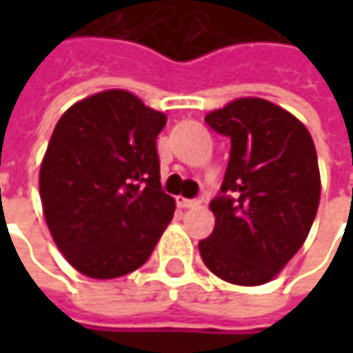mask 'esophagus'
<instances>
[{"mask_svg":"<svg viewBox=\"0 0 353 353\" xmlns=\"http://www.w3.org/2000/svg\"><path fill=\"white\" fill-rule=\"evenodd\" d=\"M176 204L181 206V208H196L202 204V200H188V198H179L176 200Z\"/></svg>","mask_w":353,"mask_h":353,"instance_id":"obj_1","label":"esophagus"}]
</instances>
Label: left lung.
Returning a JSON list of instances; mask_svg holds the SVG:
<instances>
[{
	"mask_svg": "<svg viewBox=\"0 0 353 353\" xmlns=\"http://www.w3.org/2000/svg\"><path fill=\"white\" fill-rule=\"evenodd\" d=\"M230 137L216 225L198 243L204 265L234 285H263L289 263L320 202L319 157L308 129L261 98H239L204 117Z\"/></svg>",
	"mask_w": 353,
	"mask_h": 353,
	"instance_id": "obj_1",
	"label": "left lung"
}]
</instances>
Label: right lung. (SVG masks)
I'll use <instances>...</instances> for the list:
<instances>
[{
  "instance_id": "obj_1",
  "label": "right lung",
  "mask_w": 353,
  "mask_h": 353,
  "mask_svg": "<svg viewBox=\"0 0 353 353\" xmlns=\"http://www.w3.org/2000/svg\"><path fill=\"white\" fill-rule=\"evenodd\" d=\"M167 116L125 90L76 102L59 119L39 172L50 236L92 279L139 269L174 214L161 188L157 135Z\"/></svg>"
}]
</instances>
